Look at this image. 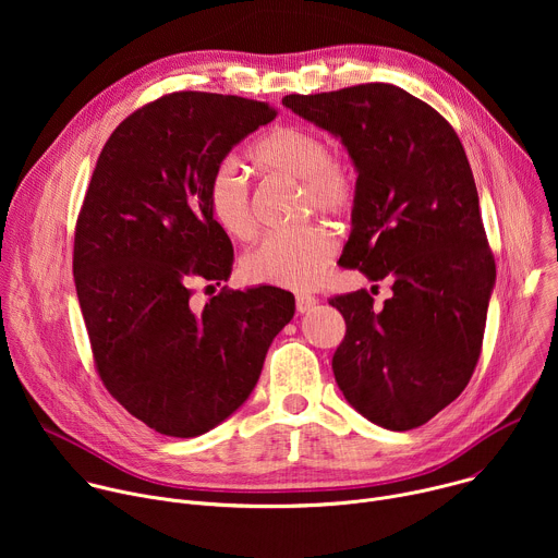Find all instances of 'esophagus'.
Segmentation results:
<instances>
[{"label":"esophagus","instance_id":"obj_1","mask_svg":"<svg viewBox=\"0 0 558 558\" xmlns=\"http://www.w3.org/2000/svg\"><path fill=\"white\" fill-rule=\"evenodd\" d=\"M315 304H317V298H315V295L300 293V295L295 298V308H298V313H308Z\"/></svg>","mask_w":558,"mask_h":558}]
</instances>
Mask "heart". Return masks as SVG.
<instances>
[{
  "label": "heart",
  "mask_w": 558,
  "mask_h": 558,
  "mask_svg": "<svg viewBox=\"0 0 558 558\" xmlns=\"http://www.w3.org/2000/svg\"><path fill=\"white\" fill-rule=\"evenodd\" d=\"M254 163L271 177L300 183L304 209L325 216L351 207L355 183L344 163L331 156L325 136L300 125H278L252 149ZM211 220L231 241H252L256 218L250 190L233 163H222L207 185ZM336 256V238L325 227L271 233L243 258V276L256 284L311 289L323 280Z\"/></svg>",
  "instance_id": "1"
}]
</instances>
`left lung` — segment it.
<instances>
[{
    "instance_id": "left-lung-1",
    "label": "left lung",
    "mask_w": 558,
    "mask_h": 558,
    "mask_svg": "<svg viewBox=\"0 0 558 558\" xmlns=\"http://www.w3.org/2000/svg\"><path fill=\"white\" fill-rule=\"evenodd\" d=\"M282 106L340 138L357 172L340 263L392 282L381 308L364 289L329 300L347 323L336 381L368 422L417 428L470 381L497 280L463 145L437 110L390 84Z\"/></svg>"
}]
</instances>
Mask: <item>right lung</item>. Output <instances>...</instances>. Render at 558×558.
<instances>
[{
    "mask_svg": "<svg viewBox=\"0 0 558 558\" xmlns=\"http://www.w3.org/2000/svg\"><path fill=\"white\" fill-rule=\"evenodd\" d=\"M274 117L260 101L174 93L130 114L99 154L74 233L76 298L106 388L161 435L198 437L241 409L295 313L276 287L220 291L203 311L187 289L231 276L207 185Z\"/></svg>",
    "mask_w": 558,
    "mask_h": 558,
    "instance_id": "add662e5",
    "label": "right lung"
}]
</instances>
